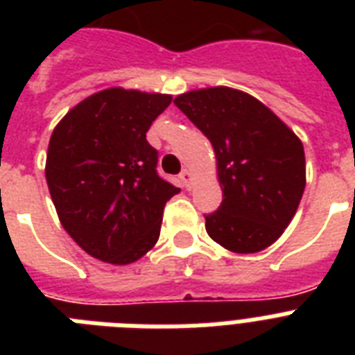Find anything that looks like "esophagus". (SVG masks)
<instances>
[{
	"instance_id": "34e87169",
	"label": "esophagus",
	"mask_w": 355,
	"mask_h": 355,
	"mask_svg": "<svg viewBox=\"0 0 355 355\" xmlns=\"http://www.w3.org/2000/svg\"><path fill=\"white\" fill-rule=\"evenodd\" d=\"M180 180H182L184 188H191V180H193V173H191V169H184V171L180 173Z\"/></svg>"
}]
</instances>
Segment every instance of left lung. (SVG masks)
Masks as SVG:
<instances>
[{
    "instance_id": "left-lung-1",
    "label": "left lung",
    "mask_w": 355,
    "mask_h": 355,
    "mask_svg": "<svg viewBox=\"0 0 355 355\" xmlns=\"http://www.w3.org/2000/svg\"><path fill=\"white\" fill-rule=\"evenodd\" d=\"M175 105L210 139L223 189L206 232L236 254L263 250L284 234L306 188L297 134L247 92L214 86L180 94Z\"/></svg>"
}]
</instances>
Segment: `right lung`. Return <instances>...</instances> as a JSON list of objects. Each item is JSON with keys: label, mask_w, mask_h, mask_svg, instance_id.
<instances>
[{"label": "right lung", "mask_w": 355, "mask_h": 355, "mask_svg": "<svg viewBox=\"0 0 355 355\" xmlns=\"http://www.w3.org/2000/svg\"><path fill=\"white\" fill-rule=\"evenodd\" d=\"M169 103L167 94L107 88L53 130L47 188L64 230L94 258L134 263L158 241L164 206L180 189L158 177L145 134Z\"/></svg>", "instance_id": "1"}]
</instances>
